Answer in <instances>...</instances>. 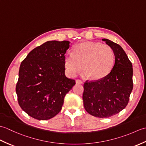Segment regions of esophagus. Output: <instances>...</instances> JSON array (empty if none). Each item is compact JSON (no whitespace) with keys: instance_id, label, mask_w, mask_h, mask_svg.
Segmentation results:
<instances>
[{"instance_id":"1","label":"esophagus","mask_w":146,"mask_h":146,"mask_svg":"<svg viewBox=\"0 0 146 146\" xmlns=\"http://www.w3.org/2000/svg\"><path fill=\"white\" fill-rule=\"evenodd\" d=\"M76 83H78V84H83V81H82V80H78V79L76 80Z\"/></svg>"}]
</instances>
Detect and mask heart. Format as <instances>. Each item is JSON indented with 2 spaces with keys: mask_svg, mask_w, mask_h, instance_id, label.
Masks as SVG:
<instances>
[{
  "mask_svg": "<svg viewBox=\"0 0 146 146\" xmlns=\"http://www.w3.org/2000/svg\"><path fill=\"white\" fill-rule=\"evenodd\" d=\"M64 63L67 74L71 77L75 76L83 68L85 70L83 75L98 80L107 76L112 70L115 54L107 44L83 42L74 46L73 52H66Z\"/></svg>",
  "mask_w": 146,
  "mask_h": 146,
  "instance_id": "heart-1",
  "label": "heart"
}]
</instances>
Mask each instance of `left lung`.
Returning a JSON list of instances; mask_svg holds the SVG:
<instances>
[{"label":"left lung","mask_w":146,"mask_h":146,"mask_svg":"<svg viewBox=\"0 0 146 146\" xmlns=\"http://www.w3.org/2000/svg\"><path fill=\"white\" fill-rule=\"evenodd\" d=\"M102 41L114 52L113 67L105 78L85 83L83 100L88 113L103 119L119 113L127 106L133 88V69L132 63L120 45L107 39Z\"/></svg>","instance_id":"obj_1"}]
</instances>
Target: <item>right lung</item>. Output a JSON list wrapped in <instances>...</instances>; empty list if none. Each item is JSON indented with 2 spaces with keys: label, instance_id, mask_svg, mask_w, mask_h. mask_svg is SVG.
Wrapping results in <instances>:
<instances>
[{
  "label": "right lung",
  "instance_id": "add662e5",
  "mask_svg": "<svg viewBox=\"0 0 146 146\" xmlns=\"http://www.w3.org/2000/svg\"><path fill=\"white\" fill-rule=\"evenodd\" d=\"M70 43L47 41L22 61L15 91L19 106L34 119L45 120L56 115L65 95L75 85L64 74V54Z\"/></svg>",
  "mask_w": 146,
  "mask_h": 146
}]
</instances>
